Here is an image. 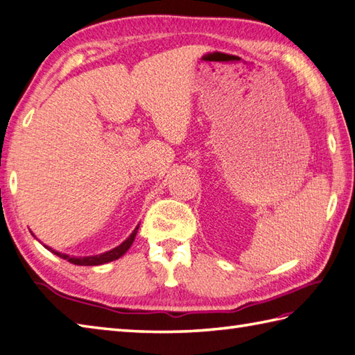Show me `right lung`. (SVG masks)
I'll use <instances>...</instances> for the list:
<instances>
[{"mask_svg":"<svg viewBox=\"0 0 355 355\" xmlns=\"http://www.w3.org/2000/svg\"><path fill=\"white\" fill-rule=\"evenodd\" d=\"M137 230H139V225H137V227L133 230V233L130 234L121 245H118V247H114L113 250H108V251H105V252H101V254H96V256H85V257H79V256H78V257H76V256H69V254H64V252L52 250L50 247H47V245H44V247H46L49 251H52L53 254H56L58 257L67 260V262H70V263L84 265V266L103 265V263L113 262V260H116V259H119V257H122V256L125 254V252L128 251V248L132 247V243H133V241H135ZM31 233H32V231H31ZM32 234H33V233H32ZM33 236H35V234H33Z\"/></svg>","mask_w":355,"mask_h":355,"instance_id":"add662e5","label":"right lung"}]
</instances>
